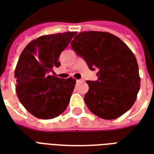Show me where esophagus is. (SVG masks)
Listing matches in <instances>:
<instances>
[{
	"mask_svg": "<svg viewBox=\"0 0 154 154\" xmlns=\"http://www.w3.org/2000/svg\"><path fill=\"white\" fill-rule=\"evenodd\" d=\"M82 80H81V79H79V80H77V82H82Z\"/></svg>",
	"mask_w": 154,
	"mask_h": 154,
	"instance_id": "obj_1",
	"label": "esophagus"
}]
</instances>
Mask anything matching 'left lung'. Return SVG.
I'll return each instance as SVG.
<instances>
[{"label":"left lung","mask_w":154,"mask_h":154,"mask_svg":"<svg viewBox=\"0 0 154 154\" xmlns=\"http://www.w3.org/2000/svg\"><path fill=\"white\" fill-rule=\"evenodd\" d=\"M91 70L98 69L97 81H87L85 103L94 115L117 119L132 107L140 87L139 66L133 52L108 32H80L71 42Z\"/></svg>","instance_id":"obj_1"}]
</instances>
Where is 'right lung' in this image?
Instances as JSON below:
<instances>
[{"mask_svg":"<svg viewBox=\"0 0 154 154\" xmlns=\"http://www.w3.org/2000/svg\"><path fill=\"white\" fill-rule=\"evenodd\" d=\"M77 32L43 35L29 43L22 51L15 70V91L29 113L38 119H54L66 110L76 80L51 75L54 67Z\"/></svg>","mask_w":154,"mask_h":154,"instance_id":"right-lung-1","label":"right lung"}]
</instances>
